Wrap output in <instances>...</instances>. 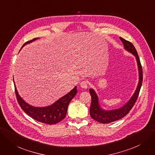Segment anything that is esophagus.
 <instances>
[{"instance_id": "1", "label": "esophagus", "mask_w": 155, "mask_h": 155, "mask_svg": "<svg viewBox=\"0 0 155 155\" xmlns=\"http://www.w3.org/2000/svg\"><path fill=\"white\" fill-rule=\"evenodd\" d=\"M88 83L86 81H83L81 82V83H80V86H81V87L83 88H84V89L88 88Z\"/></svg>"}]
</instances>
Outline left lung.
<instances>
[{
    "label": "left lung",
    "instance_id": "obj_1",
    "mask_svg": "<svg viewBox=\"0 0 155 155\" xmlns=\"http://www.w3.org/2000/svg\"><path fill=\"white\" fill-rule=\"evenodd\" d=\"M120 39L122 41L126 50L132 53L135 57L136 60H137L139 73V81L134 94L128 101V102L120 109L114 110H105L101 108L100 106H99L98 98L96 93L93 89H90V94L91 97V102L90 108V116L91 118L99 123H109L120 120L122 117L125 116L130 112V110L132 109L136 101H137L142 83L143 74H142V66L137 50H136L134 46L130 42L123 39L122 38H120Z\"/></svg>",
    "mask_w": 155,
    "mask_h": 155
}]
</instances>
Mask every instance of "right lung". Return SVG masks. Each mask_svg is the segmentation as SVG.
Returning a JSON list of instances; mask_svg holds the SVG:
<instances>
[{"label": "right lung", "mask_w": 155, "mask_h": 155, "mask_svg": "<svg viewBox=\"0 0 155 155\" xmlns=\"http://www.w3.org/2000/svg\"><path fill=\"white\" fill-rule=\"evenodd\" d=\"M36 39L35 38L26 42L22 48L25 45L32 42ZM15 88L18 102L24 112L35 120L48 125L56 124L65 118L69 104L74 96L77 94V88L76 86H75L70 92L60 98L51 106L45 107H35L30 106L23 100L18 94L15 84Z\"/></svg>", "instance_id": "right-lung-1"}]
</instances>
